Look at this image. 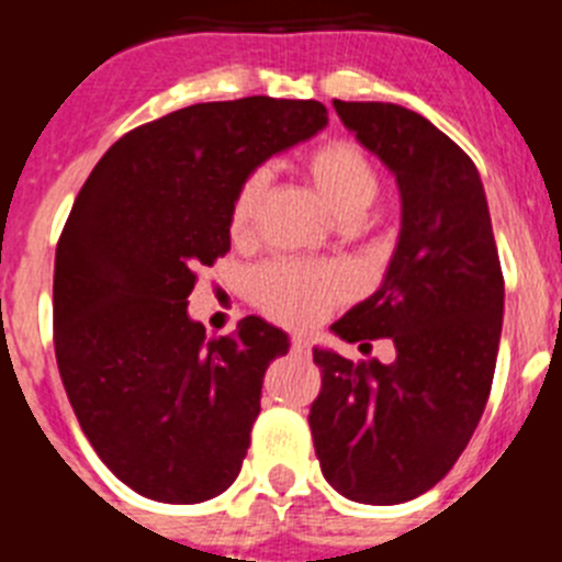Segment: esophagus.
Returning <instances> with one entry per match:
<instances>
[{
	"instance_id": "1",
	"label": "esophagus",
	"mask_w": 562,
	"mask_h": 562,
	"mask_svg": "<svg viewBox=\"0 0 562 562\" xmlns=\"http://www.w3.org/2000/svg\"><path fill=\"white\" fill-rule=\"evenodd\" d=\"M290 349H292V355H297V357H310L312 346H310V340H306L304 335H292Z\"/></svg>"
}]
</instances>
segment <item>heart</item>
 I'll list each match as a JSON object with an SVG mask.
<instances>
[{"instance_id":"b5f03b06","label":"heart","mask_w":562,"mask_h":562,"mask_svg":"<svg viewBox=\"0 0 562 562\" xmlns=\"http://www.w3.org/2000/svg\"><path fill=\"white\" fill-rule=\"evenodd\" d=\"M310 180L340 225H360L380 200V177L355 143L335 140L315 148L306 160ZM267 191V171L256 168L241 180L231 202L227 227L236 241L256 227L258 205ZM340 281L329 267L304 261H272L252 276V297L270 317L286 326H310L335 306Z\"/></svg>"}]
</instances>
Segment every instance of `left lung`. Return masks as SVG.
<instances>
[{
  "label": "left lung",
  "instance_id": "left-lung-1",
  "mask_svg": "<svg viewBox=\"0 0 562 562\" xmlns=\"http://www.w3.org/2000/svg\"><path fill=\"white\" fill-rule=\"evenodd\" d=\"M335 112L396 177L402 227L380 290L331 331L391 337L396 360L315 349L310 428L337 493L389 506L439 484L473 436L493 389L504 276L479 168L448 134L396 103L335 101Z\"/></svg>",
  "mask_w": 562,
  "mask_h": 562
}]
</instances>
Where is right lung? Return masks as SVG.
<instances>
[{"label":"right lung","instance_id":"right-lung-1","mask_svg":"<svg viewBox=\"0 0 562 562\" xmlns=\"http://www.w3.org/2000/svg\"><path fill=\"white\" fill-rule=\"evenodd\" d=\"M326 123L317 101L193 103L123 134L83 182L56 247V360L89 445L134 493L200 504L236 481L290 337L256 315L205 337L188 295L231 250L241 180Z\"/></svg>","mask_w":562,"mask_h":562}]
</instances>
